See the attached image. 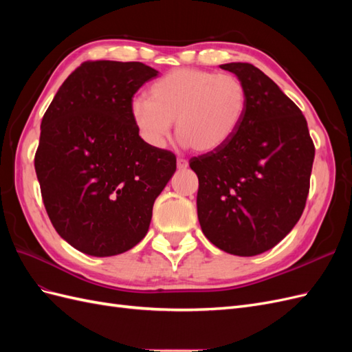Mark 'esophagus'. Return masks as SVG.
I'll return each instance as SVG.
<instances>
[{
    "mask_svg": "<svg viewBox=\"0 0 352 352\" xmlns=\"http://www.w3.org/2000/svg\"><path fill=\"white\" fill-rule=\"evenodd\" d=\"M188 166H189V163L186 162V160L177 158V168H179V170H185V168H188Z\"/></svg>",
    "mask_w": 352,
    "mask_h": 352,
    "instance_id": "esophagus-1",
    "label": "esophagus"
}]
</instances>
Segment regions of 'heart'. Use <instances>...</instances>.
Returning a JSON list of instances; mask_svg holds the SVG:
<instances>
[{
	"mask_svg": "<svg viewBox=\"0 0 352 352\" xmlns=\"http://www.w3.org/2000/svg\"><path fill=\"white\" fill-rule=\"evenodd\" d=\"M247 104V88L233 74L176 69L151 85L148 100L132 101L131 116L148 145L163 148L176 122L185 146L210 153L235 136Z\"/></svg>",
	"mask_w": 352,
	"mask_h": 352,
	"instance_id": "1",
	"label": "heart"
}]
</instances>
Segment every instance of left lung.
<instances>
[{
    "mask_svg": "<svg viewBox=\"0 0 352 352\" xmlns=\"http://www.w3.org/2000/svg\"><path fill=\"white\" fill-rule=\"evenodd\" d=\"M247 88L243 120L216 151L190 158L198 176L197 210L206 238L225 252L269 251L300 220L314 162L304 114L250 63H228Z\"/></svg>",
    "mask_w": 352,
    "mask_h": 352,
    "instance_id": "left-lung-1",
    "label": "left lung"
}]
</instances>
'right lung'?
<instances>
[{
  "label": "right lung",
  "mask_w": 352,
  "mask_h": 352,
  "mask_svg": "<svg viewBox=\"0 0 352 352\" xmlns=\"http://www.w3.org/2000/svg\"><path fill=\"white\" fill-rule=\"evenodd\" d=\"M158 72L140 61H85L41 122L35 170L48 217L73 248L111 257L146 235L176 157L148 145L131 104Z\"/></svg>",
  "instance_id": "add662e5"
}]
</instances>
